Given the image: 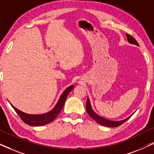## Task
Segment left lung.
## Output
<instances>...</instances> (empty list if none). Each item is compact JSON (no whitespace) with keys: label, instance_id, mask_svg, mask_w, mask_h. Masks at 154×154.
<instances>
[{"label":"left lung","instance_id":"1","mask_svg":"<svg viewBox=\"0 0 154 154\" xmlns=\"http://www.w3.org/2000/svg\"><path fill=\"white\" fill-rule=\"evenodd\" d=\"M126 36H127L128 41L130 43L134 44V45L139 46L138 43L137 42L136 40L132 36V35L126 33ZM86 111H87V112L88 114H89V116H90V117H91L92 119H94V121L97 122V123L100 124V125L106 126V127H111V128H116V127H118V126L122 125V124H123V123H125L126 121H128V120L129 119L132 115H133V113H132L131 116H130L128 117L127 119L122 120V121H109V120L104 119V118H103L102 116H99L98 114H97V113L94 112L93 110H92L89 98H88L87 103H86Z\"/></svg>","mask_w":154,"mask_h":154}]
</instances>
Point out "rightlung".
<instances>
[{
    "mask_svg": "<svg viewBox=\"0 0 154 154\" xmlns=\"http://www.w3.org/2000/svg\"><path fill=\"white\" fill-rule=\"evenodd\" d=\"M74 85H71L66 88L64 90V92L61 94L60 99H59L57 103L55 106L51 111H48V112L45 113H43V114H28V113H24L15 108L13 105L11 104L12 108L14 109L17 113L19 115V116L21 118L23 122L25 123L27 125H31V126H41L44 125L46 124L50 123V122L53 121L56 117L59 115L60 111L64 106L65 101L66 100L67 96L69 92L73 90Z\"/></svg>",
    "mask_w": 154,
    "mask_h": 154,
    "instance_id": "1",
    "label": "right lung"
}]
</instances>
